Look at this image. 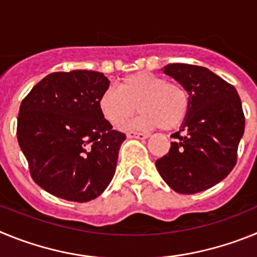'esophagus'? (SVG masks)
Listing matches in <instances>:
<instances>
[{
	"label": "esophagus",
	"mask_w": 257,
	"mask_h": 257,
	"mask_svg": "<svg viewBox=\"0 0 257 257\" xmlns=\"http://www.w3.org/2000/svg\"><path fill=\"white\" fill-rule=\"evenodd\" d=\"M127 138L128 139H147V138H149L148 134H143V133H134V131H130V133H127Z\"/></svg>",
	"instance_id": "1"
}]
</instances>
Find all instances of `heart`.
I'll return each mask as SVG.
<instances>
[{
  "instance_id": "b5f03b06",
  "label": "heart",
  "mask_w": 257,
  "mask_h": 257,
  "mask_svg": "<svg viewBox=\"0 0 257 257\" xmlns=\"http://www.w3.org/2000/svg\"><path fill=\"white\" fill-rule=\"evenodd\" d=\"M189 104V94L183 85L157 74L139 72L124 77L118 83V90H105L99 108L103 117L115 127L123 126L139 109L142 114L133 122V127L174 130L187 117Z\"/></svg>"
}]
</instances>
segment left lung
I'll use <instances>...</instances> for the list:
<instances>
[{
    "instance_id": "obj_1",
    "label": "left lung",
    "mask_w": 257,
    "mask_h": 257,
    "mask_svg": "<svg viewBox=\"0 0 257 257\" xmlns=\"http://www.w3.org/2000/svg\"><path fill=\"white\" fill-rule=\"evenodd\" d=\"M189 94V112L180 131L172 134L169 153L156 161L166 184L180 194H194L225 179L237 163L244 133V114L233 85L205 67L166 65Z\"/></svg>"
}]
</instances>
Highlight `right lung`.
<instances>
[{"label": "right lung", "mask_w": 257, "mask_h": 257, "mask_svg": "<svg viewBox=\"0 0 257 257\" xmlns=\"http://www.w3.org/2000/svg\"><path fill=\"white\" fill-rule=\"evenodd\" d=\"M100 72H55L23 99L17 136L32 179L52 196L88 202L105 190L126 139L103 117Z\"/></svg>", "instance_id": "1"}]
</instances>
